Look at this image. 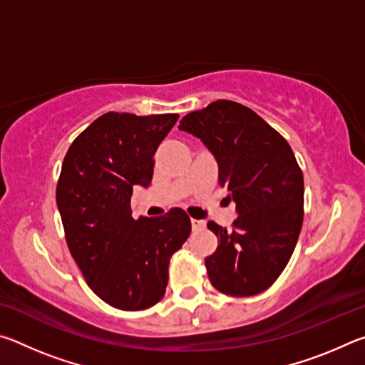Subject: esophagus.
<instances>
[{"mask_svg": "<svg viewBox=\"0 0 365 365\" xmlns=\"http://www.w3.org/2000/svg\"><path fill=\"white\" fill-rule=\"evenodd\" d=\"M191 227H193V230H202V228L206 227V222L205 220H197V219H191Z\"/></svg>", "mask_w": 365, "mask_h": 365, "instance_id": "obj_1", "label": "esophagus"}]
</instances>
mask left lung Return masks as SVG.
Segmentation results:
<instances>
[{"label": "left lung", "instance_id": "left-lung-1", "mask_svg": "<svg viewBox=\"0 0 365 365\" xmlns=\"http://www.w3.org/2000/svg\"><path fill=\"white\" fill-rule=\"evenodd\" d=\"M180 130L201 138L219 164L238 217L230 228L207 222L219 240L205 259L212 287L255 296L279 279L304 217V178L288 141L243 104L217 100L183 117Z\"/></svg>", "mask_w": 365, "mask_h": 365}]
</instances>
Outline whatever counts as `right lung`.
<instances>
[{
    "label": "right lung",
    "instance_id": "add662e5",
    "mask_svg": "<svg viewBox=\"0 0 365 365\" xmlns=\"http://www.w3.org/2000/svg\"><path fill=\"white\" fill-rule=\"evenodd\" d=\"M178 114L108 113L72 141L56 187L66 242L93 293L120 311H143L165 293L169 264L191 232L188 214L132 217L135 185L148 188L154 153Z\"/></svg>",
    "mask_w": 365,
    "mask_h": 365
}]
</instances>
